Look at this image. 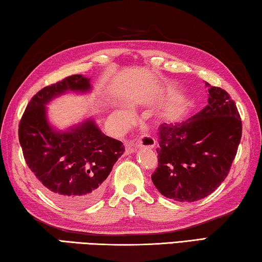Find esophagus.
Returning <instances> with one entry per match:
<instances>
[{"mask_svg": "<svg viewBox=\"0 0 262 262\" xmlns=\"http://www.w3.org/2000/svg\"><path fill=\"white\" fill-rule=\"evenodd\" d=\"M155 145H156V141H155L152 137H150V136H143L139 140H133L130 142V147L132 148L145 147V148L152 149Z\"/></svg>", "mask_w": 262, "mask_h": 262, "instance_id": "obj_1", "label": "esophagus"}]
</instances>
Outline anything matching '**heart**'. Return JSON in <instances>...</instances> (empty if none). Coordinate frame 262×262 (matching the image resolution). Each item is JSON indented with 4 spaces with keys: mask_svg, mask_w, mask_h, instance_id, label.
<instances>
[{
    "mask_svg": "<svg viewBox=\"0 0 262 262\" xmlns=\"http://www.w3.org/2000/svg\"><path fill=\"white\" fill-rule=\"evenodd\" d=\"M119 115H120V117L123 119V120H126V121H129L130 120V114L128 113V112H126V111H120V112H119Z\"/></svg>",
    "mask_w": 262,
    "mask_h": 262,
    "instance_id": "1",
    "label": "heart"
}]
</instances>
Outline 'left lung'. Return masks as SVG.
I'll list each match as a JSON object with an SVG mask.
<instances>
[{
	"label": "left lung",
	"instance_id": "obj_1",
	"mask_svg": "<svg viewBox=\"0 0 262 262\" xmlns=\"http://www.w3.org/2000/svg\"><path fill=\"white\" fill-rule=\"evenodd\" d=\"M208 88V105L188 120L159 127L158 192L179 202L210 195L227 178L242 139L237 106L223 89Z\"/></svg>",
	"mask_w": 262,
	"mask_h": 262
}]
</instances>
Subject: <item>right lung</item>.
<instances>
[{"label":"right lung","instance_id":"right-lung-1","mask_svg":"<svg viewBox=\"0 0 262 262\" xmlns=\"http://www.w3.org/2000/svg\"><path fill=\"white\" fill-rule=\"evenodd\" d=\"M68 91H91L90 78L73 75L37 92L20 119L18 137L40 187L62 205L82 208L103 194L104 181L125 145L101 133L92 119L67 130L54 129L47 120L46 104Z\"/></svg>","mask_w":262,"mask_h":262}]
</instances>
